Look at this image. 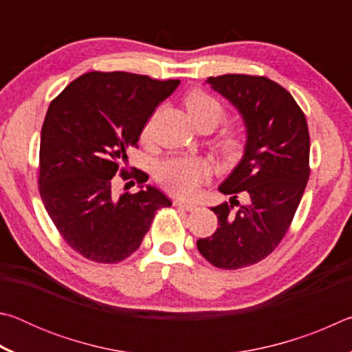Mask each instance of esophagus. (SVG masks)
Returning a JSON list of instances; mask_svg holds the SVG:
<instances>
[{
    "instance_id": "esophagus-1",
    "label": "esophagus",
    "mask_w": 352,
    "mask_h": 352,
    "mask_svg": "<svg viewBox=\"0 0 352 352\" xmlns=\"http://www.w3.org/2000/svg\"><path fill=\"white\" fill-rule=\"evenodd\" d=\"M174 205L180 206V208H183V210H186V211H194L195 208H197V205H195V204H190V201H183V200H175Z\"/></svg>"
}]
</instances>
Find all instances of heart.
Returning a JSON list of instances; mask_svg holds the SVG:
<instances>
[{
  "label": "heart",
  "mask_w": 352,
  "mask_h": 352,
  "mask_svg": "<svg viewBox=\"0 0 352 352\" xmlns=\"http://www.w3.org/2000/svg\"><path fill=\"white\" fill-rule=\"evenodd\" d=\"M184 107L200 132H211L226 116L225 105L216 96L204 90L189 91L184 98ZM148 135H151V122H147L141 132L142 140H147ZM211 146L223 162H234L241 157L245 147V135L237 127H226L212 140ZM208 175H210V168L204 160L188 157L166 160L157 169V180L178 197L194 195Z\"/></svg>",
  "instance_id": "1"
}]
</instances>
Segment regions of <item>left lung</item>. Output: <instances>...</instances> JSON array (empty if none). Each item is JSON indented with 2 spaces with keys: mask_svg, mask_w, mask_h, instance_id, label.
I'll use <instances>...</instances> for the list:
<instances>
[{
  "mask_svg": "<svg viewBox=\"0 0 352 352\" xmlns=\"http://www.w3.org/2000/svg\"><path fill=\"white\" fill-rule=\"evenodd\" d=\"M206 82L239 110L247 144L241 163L219 186L231 195L230 204L211 208L219 228L199 239L197 248L214 267L236 270L267 258L287 233L311 174V140L300 105L269 77L225 74ZM241 192L248 195L245 206L236 200Z\"/></svg>",
  "mask_w": 352,
  "mask_h": 352,
  "instance_id": "8db88e82",
  "label": "left lung"
}]
</instances>
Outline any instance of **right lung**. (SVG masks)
<instances>
[{
    "label": "right lung",
    "mask_w": 352,
    "mask_h": 352,
    "mask_svg": "<svg viewBox=\"0 0 352 352\" xmlns=\"http://www.w3.org/2000/svg\"><path fill=\"white\" fill-rule=\"evenodd\" d=\"M178 83L91 71L50 104L41 127L38 190L63 241L83 258L99 264L129 258L140 248L155 212L172 205L162 190L142 188L147 174L127 172L121 164L127 148L138 144L147 119ZM118 171L124 181L135 177L142 190L116 198L112 177Z\"/></svg>",
    "instance_id": "obj_1"
}]
</instances>
